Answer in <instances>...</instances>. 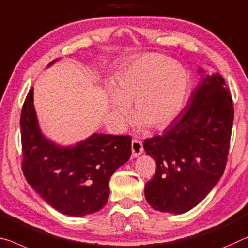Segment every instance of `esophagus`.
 Masks as SVG:
<instances>
[{
    "mask_svg": "<svg viewBox=\"0 0 248 248\" xmlns=\"http://www.w3.org/2000/svg\"><path fill=\"white\" fill-rule=\"evenodd\" d=\"M132 156L133 157H137V156L143 153V144L140 140H134L132 142Z\"/></svg>",
    "mask_w": 248,
    "mask_h": 248,
    "instance_id": "1",
    "label": "esophagus"
}]
</instances>
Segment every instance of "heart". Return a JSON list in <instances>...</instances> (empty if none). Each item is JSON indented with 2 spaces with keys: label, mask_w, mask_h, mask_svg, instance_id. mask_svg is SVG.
Listing matches in <instances>:
<instances>
[{
  "label": "heart",
  "mask_w": 248,
  "mask_h": 248,
  "mask_svg": "<svg viewBox=\"0 0 248 248\" xmlns=\"http://www.w3.org/2000/svg\"><path fill=\"white\" fill-rule=\"evenodd\" d=\"M109 89V106L121 127L131 120L128 105L135 102L139 126L163 129L185 108L190 93V75L181 63L157 53H146L114 76Z\"/></svg>",
  "instance_id": "b5f03b06"
}]
</instances>
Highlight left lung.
<instances>
[{
	"instance_id": "obj_1",
	"label": "left lung",
	"mask_w": 248,
	"mask_h": 248,
	"mask_svg": "<svg viewBox=\"0 0 248 248\" xmlns=\"http://www.w3.org/2000/svg\"><path fill=\"white\" fill-rule=\"evenodd\" d=\"M202 75L177 119L163 134L144 140L156 162L145 199L156 211L182 214L200 204L225 170L234 120L233 101L219 73Z\"/></svg>"
}]
</instances>
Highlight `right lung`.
Here are the masks:
<instances>
[{
  "label": "right lung",
  "instance_id": "right-lung-1",
  "mask_svg": "<svg viewBox=\"0 0 248 248\" xmlns=\"http://www.w3.org/2000/svg\"><path fill=\"white\" fill-rule=\"evenodd\" d=\"M20 125L23 173L42 199L62 214L78 217L105 206L109 178L131 157V136L93 133L73 145H60L42 132L34 89L23 104Z\"/></svg>",
  "mask_w": 248,
  "mask_h": 248
}]
</instances>
